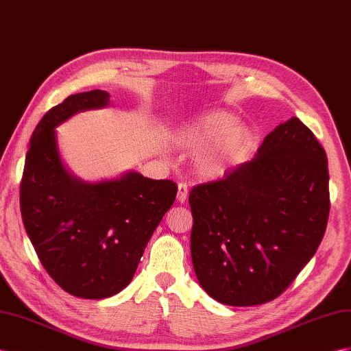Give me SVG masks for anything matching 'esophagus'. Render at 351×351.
I'll return each instance as SVG.
<instances>
[{"label":"esophagus","mask_w":351,"mask_h":351,"mask_svg":"<svg viewBox=\"0 0 351 351\" xmlns=\"http://www.w3.org/2000/svg\"><path fill=\"white\" fill-rule=\"evenodd\" d=\"M188 197V185L181 182L178 185V202L179 203H185Z\"/></svg>","instance_id":"esophagus-1"}]
</instances>
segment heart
<instances>
[{"label": "heart", "mask_w": 351, "mask_h": 351, "mask_svg": "<svg viewBox=\"0 0 351 351\" xmlns=\"http://www.w3.org/2000/svg\"><path fill=\"white\" fill-rule=\"evenodd\" d=\"M254 130L239 124L237 115L228 111H209L182 132V143L193 151H203L195 160L197 175L213 181L226 175L254 143Z\"/></svg>", "instance_id": "obj_1"}]
</instances>
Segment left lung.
Returning a JSON list of instances; mask_svg holds the SVG:
<instances>
[{"mask_svg": "<svg viewBox=\"0 0 351 351\" xmlns=\"http://www.w3.org/2000/svg\"><path fill=\"white\" fill-rule=\"evenodd\" d=\"M191 259L209 296L232 307L277 298L316 254L329 217L326 152L292 117L255 157L194 186Z\"/></svg>", "mask_w": 351, "mask_h": 351, "instance_id": "1", "label": "left lung"}]
</instances>
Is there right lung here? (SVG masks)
Wrapping results in <instances>:
<instances>
[{"label":"right lung","instance_id":"right-lung-1","mask_svg":"<svg viewBox=\"0 0 351 351\" xmlns=\"http://www.w3.org/2000/svg\"><path fill=\"white\" fill-rule=\"evenodd\" d=\"M110 105V93L92 90L53 106L32 133L21 185L23 226L43 267L62 289L86 300L108 298L132 282L178 191L169 179L134 170L97 182L69 172L56 128Z\"/></svg>","mask_w":351,"mask_h":351}]
</instances>
